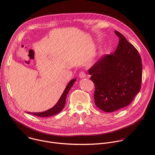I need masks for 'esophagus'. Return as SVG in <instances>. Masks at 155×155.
I'll list each match as a JSON object with an SVG mask.
<instances>
[{"label":"esophagus","mask_w":155,"mask_h":155,"mask_svg":"<svg viewBox=\"0 0 155 155\" xmlns=\"http://www.w3.org/2000/svg\"><path fill=\"white\" fill-rule=\"evenodd\" d=\"M79 77L80 78H84L86 77V75L84 72H80L79 73Z\"/></svg>","instance_id":"1"}]
</instances>
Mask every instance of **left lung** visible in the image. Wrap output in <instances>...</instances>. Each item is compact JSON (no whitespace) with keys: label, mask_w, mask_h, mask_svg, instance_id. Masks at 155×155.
Masks as SVG:
<instances>
[{"label":"left lung","mask_w":155,"mask_h":155,"mask_svg":"<svg viewBox=\"0 0 155 155\" xmlns=\"http://www.w3.org/2000/svg\"><path fill=\"white\" fill-rule=\"evenodd\" d=\"M120 38L114 54L102 56L88 73L95 86V105L106 112L128 106L139 93L142 80V60L137 49L117 31Z\"/></svg>","instance_id":"left-lung-1"}]
</instances>
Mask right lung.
I'll return each mask as SVG.
<instances>
[{
    "label": "right lung",
    "mask_w": 155,
    "mask_h": 155,
    "mask_svg": "<svg viewBox=\"0 0 155 155\" xmlns=\"http://www.w3.org/2000/svg\"><path fill=\"white\" fill-rule=\"evenodd\" d=\"M76 80H77L76 78H74L69 82V83L66 86L64 91H63L62 95H61L60 99L58 100V101H57L56 104L54 105L50 109H48V110L42 112H27L26 113L28 114H32L33 115H35L37 117H51V116H52V115H56V114L60 113L64 108L65 104H66V98L67 95H68L69 91H70L71 87L74 85V84Z\"/></svg>",
    "instance_id": "1"
}]
</instances>
